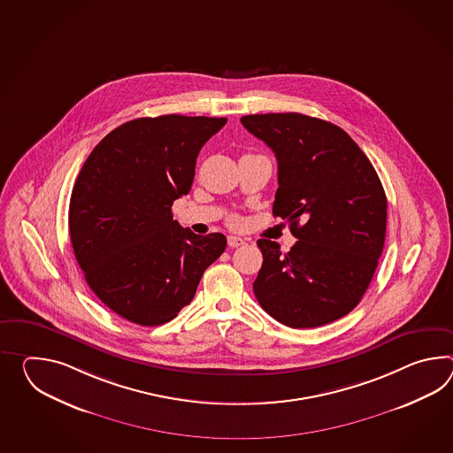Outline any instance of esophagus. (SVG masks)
Here are the masks:
<instances>
[{
    "mask_svg": "<svg viewBox=\"0 0 453 453\" xmlns=\"http://www.w3.org/2000/svg\"><path fill=\"white\" fill-rule=\"evenodd\" d=\"M227 243H229V247H232V249H237V247H242L245 241L242 237H237V235H229L227 237Z\"/></svg>",
    "mask_w": 453,
    "mask_h": 453,
    "instance_id": "esophagus-1",
    "label": "esophagus"
}]
</instances>
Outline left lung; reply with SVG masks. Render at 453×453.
I'll use <instances>...</instances> for the list:
<instances>
[{
	"mask_svg": "<svg viewBox=\"0 0 453 453\" xmlns=\"http://www.w3.org/2000/svg\"><path fill=\"white\" fill-rule=\"evenodd\" d=\"M241 121L278 159L273 214L299 239L286 253L276 242H257L263 265L253 292L286 326L334 322L361 302L382 255V181L351 136L330 121L294 111Z\"/></svg>",
	"mask_w": 453,
	"mask_h": 453,
	"instance_id": "8db88e82",
	"label": "left lung"
}]
</instances>
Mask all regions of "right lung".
Returning <instances> with one entry per match:
<instances>
[{
    "label": "right lung",
    "instance_id": "obj_1",
    "mask_svg": "<svg viewBox=\"0 0 453 453\" xmlns=\"http://www.w3.org/2000/svg\"><path fill=\"white\" fill-rule=\"evenodd\" d=\"M227 119L162 115L127 121L84 162L70 202L74 257L94 294L128 322H171L190 303L226 237L173 221L206 141Z\"/></svg>",
    "mask_w": 453,
    "mask_h": 453
}]
</instances>
